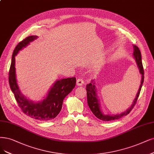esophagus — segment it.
<instances>
[{"label": "esophagus", "instance_id": "obj_1", "mask_svg": "<svg viewBox=\"0 0 154 154\" xmlns=\"http://www.w3.org/2000/svg\"><path fill=\"white\" fill-rule=\"evenodd\" d=\"M84 81H83V79H81V78H79V79H77V82H76V84H77V86H82V85H83V84H84Z\"/></svg>", "mask_w": 154, "mask_h": 154}]
</instances>
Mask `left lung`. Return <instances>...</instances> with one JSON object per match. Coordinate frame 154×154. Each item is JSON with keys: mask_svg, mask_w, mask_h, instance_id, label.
<instances>
[{"mask_svg": "<svg viewBox=\"0 0 154 154\" xmlns=\"http://www.w3.org/2000/svg\"><path fill=\"white\" fill-rule=\"evenodd\" d=\"M134 53L133 56L136 61V64L138 65V67L139 68V70L140 73L141 74V85L140 86V88L138 89V91L135 99L134 100L133 103L132 105L131 106L129 109L124 112L123 113H121V114L118 115H104L103 113L101 112L100 110V106L98 102V100L97 98V94H96V89L95 88V84L94 81H91L89 84H88L86 85V91H87V98H88V104L90 110H91L93 114L100 120H102L103 121H110L113 120H116V119H119L121 117L126 116L130 113V112L133 110L134 105H136V102H137L138 98L139 97V95L140 93V91L143 85V81H144V70L143 67V64H142L141 61V52L140 51V49L136 46V45H134Z\"/></svg>", "mask_w": 154, "mask_h": 154, "instance_id": "obj_1", "label": "left lung"}]
</instances>
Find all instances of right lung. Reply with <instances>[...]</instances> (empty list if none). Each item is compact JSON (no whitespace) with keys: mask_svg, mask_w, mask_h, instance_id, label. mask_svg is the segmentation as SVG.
I'll list each match as a JSON object with an SVG mask.
<instances>
[{"mask_svg":"<svg viewBox=\"0 0 154 154\" xmlns=\"http://www.w3.org/2000/svg\"><path fill=\"white\" fill-rule=\"evenodd\" d=\"M37 38V36H28L16 45L12 56L9 72V83L11 91L18 106L25 114L39 121L52 120L60 112L64 98L75 88V77L63 79L57 81L51 88L48 96L39 103H33L23 96L16 82L15 74V56L23 47Z\"/></svg>","mask_w":154,"mask_h":154,"instance_id":"1","label":"right lung"}]
</instances>
